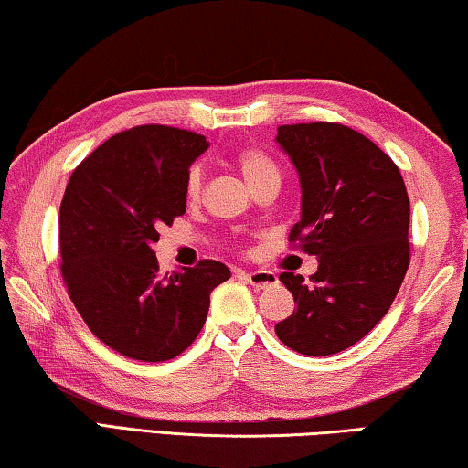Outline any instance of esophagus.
Masks as SVG:
<instances>
[{
	"instance_id": "esophagus-1",
	"label": "esophagus",
	"mask_w": 468,
	"mask_h": 468,
	"mask_svg": "<svg viewBox=\"0 0 468 468\" xmlns=\"http://www.w3.org/2000/svg\"><path fill=\"white\" fill-rule=\"evenodd\" d=\"M242 276L247 278V282L250 286H255V289H270V286H276L278 284V276L274 271H265V270H259V271H249V274Z\"/></svg>"
}]
</instances>
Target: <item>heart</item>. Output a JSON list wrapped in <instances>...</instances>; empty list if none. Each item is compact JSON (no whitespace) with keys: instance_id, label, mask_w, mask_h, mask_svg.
Wrapping results in <instances>:
<instances>
[{"instance_id":"1","label":"heart","mask_w":468,"mask_h":468,"mask_svg":"<svg viewBox=\"0 0 468 468\" xmlns=\"http://www.w3.org/2000/svg\"><path fill=\"white\" fill-rule=\"evenodd\" d=\"M236 165H239L242 177L247 179L250 188L257 190L263 184H280V169L278 165L271 161L268 153L261 148H242L236 154ZM205 174L200 165H192L188 176H186V197L190 200L198 198L203 192Z\"/></svg>"}]
</instances>
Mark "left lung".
<instances>
[{"label":"left lung","instance_id":"left-lung-1","mask_svg":"<svg viewBox=\"0 0 468 468\" xmlns=\"http://www.w3.org/2000/svg\"><path fill=\"white\" fill-rule=\"evenodd\" d=\"M276 142L301 182V219L289 240L318 257L309 276L282 271L292 315L276 335L303 356H333L389 312L410 265L404 177L375 142L339 123L280 125Z\"/></svg>","mask_w":468,"mask_h":468}]
</instances>
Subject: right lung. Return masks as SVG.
Listing matches in <instances>:
<instances>
[{"instance_id":"add662e5","label":"right lung","mask_w":468,"mask_h":468,"mask_svg":"<svg viewBox=\"0 0 468 468\" xmlns=\"http://www.w3.org/2000/svg\"><path fill=\"white\" fill-rule=\"evenodd\" d=\"M209 142L140 125L112 135L70 176L60 205L62 280L85 324L121 356L165 362L188 349L224 263L159 274V228L186 213V176Z\"/></svg>"}]
</instances>
